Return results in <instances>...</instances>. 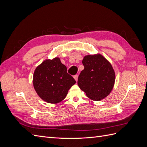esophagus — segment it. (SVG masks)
<instances>
[{
  "instance_id": "34e87169",
  "label": "esophagus",
  "mask_w": 147,
  "mask_h": 147,
  "mask_svg": "<svg viewBox=\"0 0 147 147\" xmlns=\"http://www.w3.org/2000/svg\"><path fill=\"white\" fill-rule=\"evenodd\" d=\"M78 75H75L74 76V79L75 80V81H76V82L78 80Z\"/></svg>"
}]
</instances>
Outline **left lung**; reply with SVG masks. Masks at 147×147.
Masks as SVG:
<instances>
[{
  "mask_svg": "<svg viewBox=\"0 0 147 147\" xmlns=\"http://www.w3.org/2000/svg\"><path fill=\"white\" fill-rule=\"evenodd\" d=\"M82 63L84 67L78 79V85L93 100H100L112 91L115 74L112 65L100 54L87 55Z\"/></svg>",
  "mask_w": 147,
  "mask_h": 147,
  "instance_id": "8db88e82",
  "label": "left lung"
}]
</instances>
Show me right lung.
Segmentation results:
<instances>
[{
	"instance_id": "1",
	"label": "right lung",
	"mask_w": 147,
	"mask_h": 147,
	"mask_svg": "<svg viewBox=\"0 0 147 147\" xmlns=\"http://www.w3.org/2000/svg\"><path fill=\"white\" fill-rule=\"evenodd\" d=\"M75 83L59 57L44 61L37 67L33 75L35 91L42 99L50 104H57L64 100Z\"/></svg>"
}]
</instances>
